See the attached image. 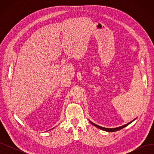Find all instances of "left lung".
<instances>
[{
  "instance_id": "obj_1",
  "label": "left lung",
  "mask_w": 154,
  "mask_h": 154,
  "mask_svg": "<svg viewBox=\"0 0 154 154\" xmlns=\"http://www.w3.org/2000/svg\"><path fill=\"white\" fill-rule=\"evenodd\" d=\"M135 119H134V120H132V122H130L128 123L127 124H125V125H123V126H121V127H116V128H112L102 127H100V126L97 125H96V124H95V123H92V122H91L90 120H89V122H90V123H91L92 125H93L94 126H95V127H97V128L101 129V130H104V131H106V132H116V131H118V130H121V129H122V128H123L126 127H127V126H128L129 124H130V123H131L132 122H133Z\"/></svg>"
}]
</instances>
